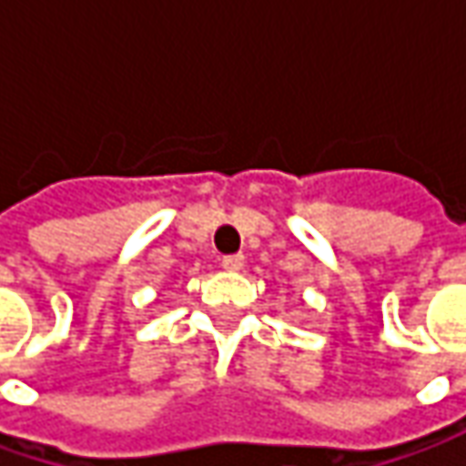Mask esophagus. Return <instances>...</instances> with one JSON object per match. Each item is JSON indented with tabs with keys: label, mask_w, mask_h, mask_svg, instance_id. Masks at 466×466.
I'll use <instances>...</instances> for the list:
<instances>
[{
	"label": "esophagus",
	"mask_w": 466,
	"mask_h": 466,
	"mask_svg": "<svg viewBox=\"0 0 466 466\" xmlns=\"http://www.w3.org/2000/svg\"><path fill=\"white\" fill-rule=\"evenodd\" d=\"M243 264H246V257H243V254H230V257H223L225 272H241Z\"/></svg>",
	"instance_id": "34e87169"
}]
</instances>
